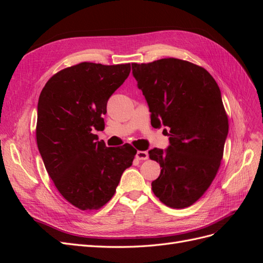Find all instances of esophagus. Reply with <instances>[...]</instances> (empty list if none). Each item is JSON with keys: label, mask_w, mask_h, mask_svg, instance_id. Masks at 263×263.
Instances as JSON below:
<instances>
[{"label": "esophagus", "mask_w": 263, "mask_h": 263, "mask_svg": "<svg viewBox=\"0 0 263 263\" xmlns=\"http://www.w3.org/2000/svg\"><path fill=\"white\" fill-rule=\"evenodd\" d=\"M149 157L147 151H142V150H138L137 154H136V158L138 159V160H147Z\"/></svg>", "instance_id": "obj_1"}]
</instances>
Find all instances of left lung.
I'll use <instances>...</instances> for the list:
<instances>
[{
	"instance_id": "left-lung-1",
	"label": "left lung",
	"mask_w": 263,
	"mask_h": 263,
	"mask_svg": "<svg viewBox=\"0 0 263 263\" xmlns=\"http://www.w3.org/2000/svg\"><path fill=\"white\" fill-rule=\"evenodd\" d=\"M132 68L151 125L170 128L168 149L149 150L162 168L151 189L169 208H189L208 191L224 155L228 116L219 87L208 70L185 60L164 58Z\"/></svg>"
}]
</instances>
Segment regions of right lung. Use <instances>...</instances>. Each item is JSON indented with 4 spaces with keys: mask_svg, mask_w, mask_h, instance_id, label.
<instances>
[{
    "mask_svg": "<svg viewBox=\"0 0 263 263\" xmlns=\"http://www.w3.org/2000/svg\"><path fill=\"white\" fill-rule=\"evenodd\" d=\"M130 63L81 62L53 74L39 95L36 139L45 168L66 200L81 211L104 206L116 192L137 150L106 147V104L129 76Z\"/></svg>",
    "mask_w": 263,
    "mask_h": 263,
    "instance_id": "obj_1",
    "label": "right lung"
}]
</instances>
